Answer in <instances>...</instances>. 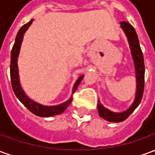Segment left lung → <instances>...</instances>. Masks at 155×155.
<instances>
[{"instance_id":"left-lung-1","label":"left lung","mask_w":155,"mask_h":155,"mask_svg":"<svg viewBox=\"0 0 155 155\" xmlns=\"http://www.w3.org/2000/svg\"><path fill=\"white\" fill-rule=\"evenodd\" d=\"M120 26L127 36L131 50V54L134 63L135 74H136V93H135V99L132 105L128 110L121 113H116L108 110L104 108V105L99 101L97 108L100 116L107 121L115 122V123L122 122L126 120L132 114V112L139 106L143 97V89H144V62H143V53L140 48V41L136 31L133 26L126 21L120 22Z\"/></svg>"}]
</instances>
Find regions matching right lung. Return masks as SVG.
<instances>
[{
	"instance_id": "obj_1",
	"label": "right lung",
	"mask_w": 155,
	"mask_h": 155,
	"mask_svg": "<svg viewBox=\"0 0 155 155\" xmlns=\"http://www.w3.org/2000/svg\"><path fill=\"white\" fill-rule=\"evenodd\" d=\"M33 20H31L30 21L22 26L21 28L19 30L18 33L15 37V44L13 45V48L12 50V54H11V69H10V73H11V81H12V86L13 89L14 93L18 98V100L22 104L25 105V107L28 109L31 113H33L35 115H38L41 117H51L54 115L61 114L62 112L65 110V109L71 104L72 101V96H71L67 101L58 105H54V106H46L43 105L32 101L31 99L25 94L24 91L22 90L20 83V78H19L18 73V64H17V59H18L19 53L21 50V45L22 41H23V36L25 31H27L29 26L31 25ZM84 77V75H81L79 77L76 82L74 83V87H73V93L76 91L78 85L80 84L81 81Z\"/></svg>"
}]
</instances>
